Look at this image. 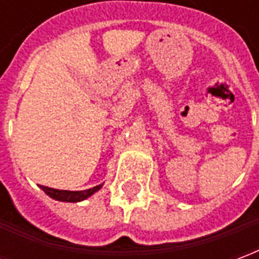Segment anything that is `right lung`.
<instances>
[{"label":"right lung","mask_w":259,"mask_h":259,"mask_svg":"<svg viewBox=\"0 0 259 259\" xmlns=\"http://www.w3.org/2000/svg\"><path fill=\"white\" fill-rule=\"evenodd\" d=\"M41 190L47 195H50L51 198L58 201H65V202H77V201L85 200L87 197H90L91 194H94L96 191L101 189V185L96 186L93 189L83 191H68V190H57V189H51V187H46V186H40Z\"/></svg>","instance_id":"obj_1"}]
</instances>
